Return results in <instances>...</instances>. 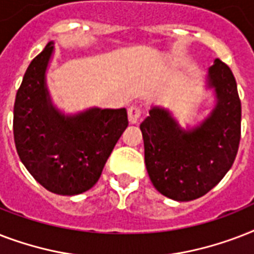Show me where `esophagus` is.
<instances>
[{"mask_svg":"<svg viewBox=\"0 0 254 254\" xmlns=\"http://www.w3.org/2000/svg\"><path fill=\"white\" fill-rule=\"evenodd\" d=\"M142 116V109L137 105H133L127 109V117H129V123L137 124L138 123L139 117Z\"/></svg>","mask_w":254,"mask_h":254,"instance_id":"esophagus-1","label":"esophagus"}]
</instances>
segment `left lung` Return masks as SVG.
Returning a JSON list of instances; mask_svg holds the SVG:
<instances>
[{"mask_svg": "<svg viewBox=\"0 0 254 254\" xmlns=\"http://www.w3.org/2000/svg\"><path fill=\"white\" fill-rule=\"evenodd\" d=\"M216 105L197 127L185 130L170 112L153 107L139 125L145 165L155 189L178 201L212 190L236 158L241 135V101L232 71L220 59L208 69Z\"/></svg>", "mask_w": 254, "mask_h": 254, "instance_id": "8db88e82", "label": "left lung"}]
</instances>
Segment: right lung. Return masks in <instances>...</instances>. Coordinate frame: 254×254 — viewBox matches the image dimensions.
<instances>
[{
    "label": "right lung",
    "mask_w": 254,
    "mask_h": 254,
    "mask_svg": "<svg viewBox=\"0 0 254 254\" xmlns=\"http://www.w3.org/2000/svg\"><path fill=\"white\" fill-rule=\"evenodd\" d=\"M54 42L34 58L15 96L14 142L34 179L58 195H77L99 181L107 159L127 127L121 109L91 108L65 116L54 107L46 69Z\"/></svg>",
    "instance_id": "obj_1"
}]
</instances>
